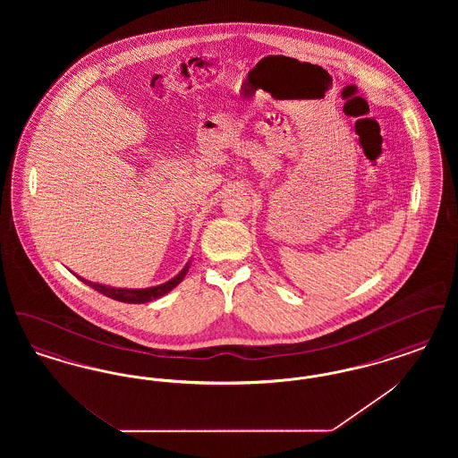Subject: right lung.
I'll use <instances>...</instances> for the list:
<instances>
[{
  "label": "right lung",
  "mask_w": 458,
  "mask_h": 458,
  "mask_svg": "<svg viewBox=\"0 0 458 458\" xmlns=\"http://www.w3.org/2000/svg\"><path fill=\"white\" fill-rule=\"evenodd\" d=\"M189 264H191V262H189ZM189 264H185V267H183L174 278H172L170 282L157 284V286H151V288H142V290H133V288H113V286H106V284H92V282H88V280H84V278H79V280H82L84 284L92 286V288L98 290L99 293L106 295L109 299H114V301H118V302L144 304V302L156 301V299L163 297L165 293H168L170 290H174V286L185 278V275H187V271H189Z\"/></svg>",
  "instance_id": "obj_1"
}]
</instances>
